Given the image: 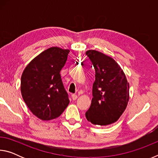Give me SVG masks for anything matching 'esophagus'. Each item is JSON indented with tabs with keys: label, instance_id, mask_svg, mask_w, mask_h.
<instances>
[{
	"label": "esophagus",
	"instance_id": "34e87169",
	"mask_svg": "<svg viewBox=\"0 0 158 158\" xmlns=\"http://www.w3.org/2000/svg\"><path fill=\"white\" fill-rule=\"evenodd\" d=\"M71 97H72V99H73V100H76L77 99V95H75V94H73V95H72Z\"/></svg>",
	"mask_w": 158,
	"mask_h": 158
}]
</instances>
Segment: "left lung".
Instances as JSON below:
<instances>
[{
  "label": "left lung",
  "mask_w": 158,
  "mask_h": 158,
  "mask_svg": "<svg viewBox=\"0 0 158 158\" xmlns=\"http://www.w3.org/2000/svg\"><path fill=\"white\" fill-rule=\"evenodd\" d=\"M85 54L95 70L91 105L85 117L93 124L107 125L116 122L129 101V83L120 65L113 58L95 50Z\"/></svg>",
  "instance_id": "8db88e82"
}]
</instances>
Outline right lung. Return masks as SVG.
I'll list each match as a JSON object with an SVG mask.
<instances>
[{"label":"right lung","mask_w":158,"mask_h":158,"mask_svg":"<svg viewBox=\"0 0 158 158\" xmlns=\"http://www.w3.org/2000/svg\"><path fill=\"white\" fill-rule=\"evenodd\" d=\"M69 49L50 47L33 58L23 70L21 92L28 109L42 121L60 116L69 105L60 74Z\"/></svg>","instance_id":"1"}]
</instances>
